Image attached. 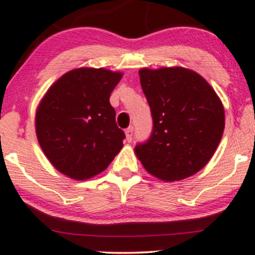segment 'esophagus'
Instances as JSON below:
<instances>
[{
    "mask_svg": "<svg viewBox=\"0 0 255 255\" xmlns=\"http://www.w3.org/2000/svg\"><path fill=\"white\" fill-rule=\"evenodd\" d=\"M133 130H134V128L130 126V127H128L125 131V133H126V140H127L128 142L131 141V137H133Z\"/></svg>",
    "mask_w": 255,
    "mask_h": 255,
    "instance_id": "34e87169",
    "label": "esophagus"
}]
</instances>
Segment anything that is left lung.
<instances>
[{
    "mask_svg": "<svg viewBox=\"0 0 255 255\" xmlns=\"http://www.w3.org/2000/svg\"><path fill=\"white\" fill-rule=\"evenodd\" d=\"M140 84L151 108L153 130L134 151L144 168L172 182L197 174L211 159L225 115L211 85L183 67L141 68Z\"/></svg>",
    "mask_w": 255,
    "mask_h": 255,
    "instance_id": "8db88e82",
    "label": "left lung"
}]
</instances>
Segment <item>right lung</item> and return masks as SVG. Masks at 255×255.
<instances>
[{
  "mask_svg": "<svg viewBox=\"0 0 255 255\" xmlns=\"http://www.w3.org/2000/svg\"><path fill=\"white\" fill-rule=\"evenodd\" d=\"M121 72L81 68L49 87L36 111L38 142L55 169L83 181L101 174L124 147L109 98Z\"/></svg>",
  "mask_w": 255,
  "mask_h": 255,
  "instance_id": "1",
  "label": "right lung"
}]
</instances>
